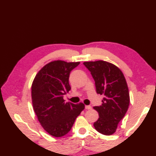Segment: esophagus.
<instances>
[{"label": "esophagus", "mask_w": 156, "mask_h": 156, "mask_svg": "<svg viewBox=\"0 0 156 156\" xmlns=\"http://www.w3.org/2000/svg\"><path fill=\"white\" fill-rule=\"evenodd\" d=\"M91 108H92V107L90 105H85V109H90Z\"/></svg>", "instance_id": "1"}]
</instances>
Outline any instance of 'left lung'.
I'll return each instance as SVG.
<instances>
[{
  "instance_id": "obj_1",
  "label": "left lung",
  "mask_w": 156,
  "mask_h": 156,
  "mask_svg": "<svg viewBox=\"0 0 156 156\" xmlns=\"http://www.w3.org/2000/svg\"><path fill=\"white\" fill-rule=\"evenodd\" d=\"M83 64L93 76L97 93L104 95L102 105L93 108L99 115L94 126L103 135H111L129 108L130 97L126 79L121 70L110 63L100 60Z\"/></svg>"
}]
</instances>
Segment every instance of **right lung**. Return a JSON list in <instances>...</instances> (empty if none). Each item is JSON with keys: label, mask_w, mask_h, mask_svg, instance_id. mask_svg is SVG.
Masks as SVG:
<instances>
[{"label": "right lung", "mask_w": 156, "mask_h": 156, "mask_svg": "<svg viewBox=\"0 0 156 156\" xmlns=\"http://www.w3.org/2000/svg\"><path fill=\"white\" fill-rule=\"evenodd\" d=\"M80 62L55 61L44 66L36 74L32 85L33 108L42 126L51 135L68 134L75 120L84 109L82 103H66L65 94L71 89L70 72Z\"/></svg>", "instance_id": "1"}]
</instances>
